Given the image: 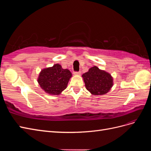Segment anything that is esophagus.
I'll return each instance as SVG.
<instances>
[{"mask_svg": "<svg viewBox=\"0 0 151 151\" xmlns=\"http://www.w3.org/2000/svg\"><path fill=\"white\" fill-rule=\"evenodd\" d=\"M74 74L75 75H81V71H79V72H74Z\"/></svg>", "mask_w": 151, "mask_h": 151, "instance_id": "obj_1", "label": "esophagus"}]
</instances>
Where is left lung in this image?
<instances>
[{
    "label": "left lung",
    "mask_w": 151,
    "mask_h": 151,
    "mask_svg": "<svg viewBox=\"0 0 151 151\" xmlns=\"http://www.w3.org/2000/svg\"><path fill=\"white\" fill-rule=\"evenodd\" d=\"M87 90L94 95L107 93L113 86V77L109 73L94 66L83 74Z\"/></svg>",
    "instance_id": "left-lung-1"
}]
</instances>
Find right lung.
I'll use <instances>...</instances> for the list:
<instances>
[{
    "label": "right lung",
    "mask_w": 151,
    "mask_h": 151,
    "mask_svg": "<svg viewBox=\"0 0 151 151\" xmlns=\"http://www.w3.org/2000/svg\"><path fill=\"white\" fill-rule=\"evenodd\" d=\"M71 77L72 73L69 70L63 69L60 65L57 63L41 71L38 82L45 93L58 95L67 88Z\"/></svg>",
    "instance_id": "right-lung-1"
}]
</instances>
